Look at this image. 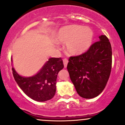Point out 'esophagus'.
Segmentation results:
<instances>
[{"label": "esophagus", "mask_w": 125, "mask_h": 125, "mask_svg": "<svg viewBox=\"0 0 125 125\" xmlns=\"http://www.w3.org/2000/svg\"><path fill=\"white\" fill-rule=\"evenodd\" d=\"M63 61L64 67H65V68H66V67H67V65H68V59H63Z\"/></svg>", "instance_id": "1"}]
</instances>
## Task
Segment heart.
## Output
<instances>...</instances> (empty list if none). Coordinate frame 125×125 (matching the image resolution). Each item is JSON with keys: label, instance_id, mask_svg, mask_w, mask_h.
<instances>
[{"label": "heart", "instance_id": "heart-1", "mask_svg": "<svg viewBox=\"0 0 125 125\" xmlns=\"http://www.w3.org/2000/svg\"><path fill=\"white\" fill-rule=\"evenodd\" d=\"M54 38L57 42H66V51L70 54L78 56L90 48L94 41V33L89 27L70 25L60 28Z\"/></svg>", "mask_w": 125, "mask_h": 125}]
</instances>
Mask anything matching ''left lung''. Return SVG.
<instances>
[{"instance_id": "1", "label": "left lung", "mask_w": 125, "mask_h": 125, "mask_svg": "<svg viewBox=\"0 0 125 125\" xmlns=\"http://www.w3.org/2000/svg\"><path fill=\"white\" fill-rule=\"evenodd\" d=\"M99 39L85 53L71 57L67 66L76 91L86 99L95 98L103 91L111 73V44L105 35Z\"/></svg>"}]
</instances>
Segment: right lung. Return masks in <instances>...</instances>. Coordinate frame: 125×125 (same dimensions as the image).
<instances>
[{
    "mask_svg": "<svg viewBox=\"0 0 125 125\" xmlns=\"http://www.w3.org/2000/svg\"><path fill=\"white\" fill-rule=\"evenodd\" d=\"M63 67L61 58L52 57L38 73L31 77L20 75L13 67L12 70L15 81L26 95L33 100L44 102L52 99L56 94L57 74Z\"/></svg>",
    "mask_w": 125,
    "mask_h": 125,
    "instance_id": "1",
    "label": "right lung"
}]
</instances>
